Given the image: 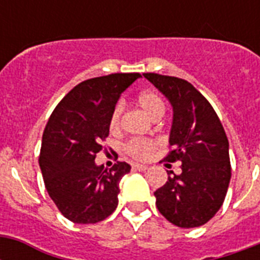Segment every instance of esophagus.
<instances>
[{
	"label": "esophagus",
	"mask_w": 260,
	"mask_h": 260,
	"mask_svg": "<svg viewBox=\"0 0 260 260\" xmlns=\"http://www.w3.org/2000/svg\"><path fill=\"white\" fill-rule=\"evenodd\" d=\"M132 169L136 171H146L148 167H147L146 165H139V163H135V165H132Z\"/></svg>",
	"instance_id": "1"
}]
</instances>
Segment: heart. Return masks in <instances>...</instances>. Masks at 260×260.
I'll use <instances>...</instances> for the list:
<instances>
[{
  "label": "heart",
  "mask_w": 260,
  "mask_h": 260,
  "mask_svg": "<svg viewBox=\"0 0 260 260\" xmlns=\"http://www.w3.org/2000/svg\"><path fill=\"white\" fill-rule=\"evenodd\" d=\"M138 104L140 106V109L151 118V120H160L163 117V114L166 112V106L165 102L156 93L152 91H143L139 94ZM124 113V104L122 102H117L114 105L112 113L109 117V128L112 131H117L121 124V117ZM158 143L154 140H140V139H135L131 140L125 144L124 150L131 158L134 159H147L150 158L151 154L156 150Z\"/></svg>",
  "instance_id": "b5f03b06"
}]
</instances>
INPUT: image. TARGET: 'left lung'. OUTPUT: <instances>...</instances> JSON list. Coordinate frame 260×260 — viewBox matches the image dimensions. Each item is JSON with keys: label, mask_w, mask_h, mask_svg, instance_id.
I'll return each instance as SVG.
<instances>
[{"label": "left lung", "mask_w": 260, "mask_h": 260, "mask_svg": "<svg viewBox=\"0 0 260 260\" xmlns=\"http://www.w3.org/2000/svg\"><path fill=\"white\" fill-rule=\"evenodd\" d=\"M143 75L173 105L170 152L165 160L181 162L182 170L179 175L167 171L169 181L154 193L156 208L174 225L201 226L221 208L230 186L225 131L213 106L191 83L155 73Z\"/></svg>", "instance_id": "1"}]
</instances>
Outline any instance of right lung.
I'll return each mask as SVG.
<instances>
[{"mask_svg": "<svg viewBox=\"0 0 260 260\" xmlns=\"http://www.w3.org/2000/svg\"><path fill=\"white\" fill-rule=\"evenodd\" d=\"M140 77L116 73L83 81L48 118L39 165L51 200L70 221L95 224L117 208L118 182L131 166L117 162L104 170L94 159L109 135L110 113L120 94Z\"/></svg>", "mask_w": 260, "mask_h": 260, "instance_id": "add662e5", "label": "right lung"}]
</instances>
